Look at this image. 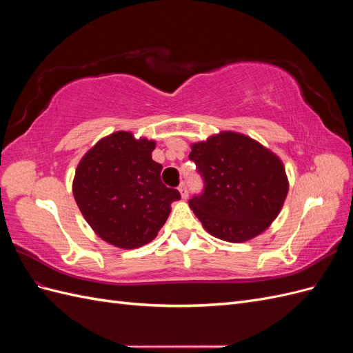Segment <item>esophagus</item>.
<instances>
[{
    "label": "esophagus",
    "instance_id": "34e87169",
    "mask_svg": "<svg viewBox=\"0 0 353 353\" xmlns=\"http://www.w3.org/2000/svg\"><path fill=\"white\" fill-rule=\"evenodd\" d=\"M178 190H179V193H181V197H183L184 200L188 197V190H187V185L184 184V183H181V185L178 187Z\"/></svg>",
    "mask_w": 353,
    "mask_h": 353
}]
</instances>
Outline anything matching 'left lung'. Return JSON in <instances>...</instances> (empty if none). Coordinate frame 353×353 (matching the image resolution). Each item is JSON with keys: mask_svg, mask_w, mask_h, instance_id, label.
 I'll return each mask as SVG.
<instances>
[{"mask_svg": "<svg viewBox=\"0 0 353 353\" xmlns=\"http://www.w3.org/2000/svg\"><path fill=\"white\" fill-rule=\"evenodd\" d=\"M205 181L190 208L213 237L244 243L279 216L288 193L281 159L253 138L222 131L191 144L188 156Z\"/></svg>", "mask_w": 353, "mask_h": 353, "instance_id": "left-lung-1", "label": "left lung"}]
</instances>
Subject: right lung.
<instances>
[{"instance_id": "right-lung-1", "label": "right lung", "mask_w": 353, "mask_h": 353, "mask_svg": "<svg viewBox=\"0 0 353 353\" xmlns=\"http://www.w3.org/2000/svg\"><path fill=\"white\" fill-rule=\"evenodd\" d=\"M156 143L117 131L91 147L78 163L73 197L97 236L121 249H138L156 239L178 190L168 188L162 165L152 159Z\"/></svg>"}]
</instances>
